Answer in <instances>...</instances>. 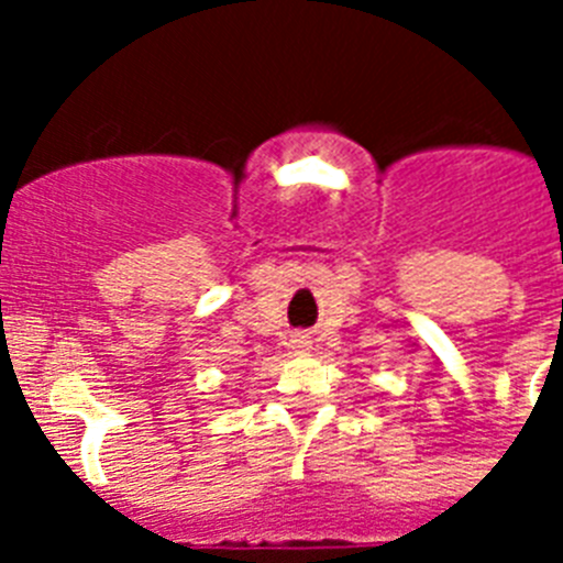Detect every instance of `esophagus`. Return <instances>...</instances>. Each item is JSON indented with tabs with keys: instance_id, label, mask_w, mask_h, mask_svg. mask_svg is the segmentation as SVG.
<instances>
[{
	"instance_id": "esophagus-1",
	"label": "esophagus",
	"mask_w": 563,
	"mask_h": 563,
	"mask_svg": "<svg viewBox=\"0 0 563 563\" xmlns=\"http://www.w3.org/2000/svg\"><path fill=\"white\" fill-rule=\"evenodd\" d=\"M292 350H296V352L307 350V338H305V335H296V338H292Z\"/></svg>"
}]
</instances>
